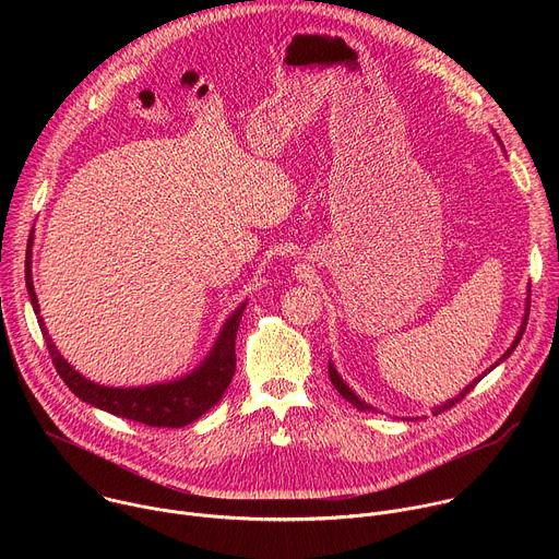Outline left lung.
I'll use <instances>...</instances> for the list:
<instances>
[{"instance_id": "8db88e82", "label": "left lung", "mask_w": 559, "mask_h": 559, "mask_svg": "<svg viewBox=\"0 0 559 559\" xmlns=\"http://www.w3.org/2000/svg\"><path fill=\"white\" fill-rule=\"evenodd\" d=\"M528 292H531V289H528ZM528 302H531V298H528ZM526 321H528V311L524 313V321H522V325H520V332H518V336H515L513 345H511V347H509V349L504 352V356H502V358H500V360H498L496 365H500L502 360H507V358H509V356L513 354V349H515V347H518V343L522 341V334H524V330H526ZM496 365H493V367H496ZM493 367H491V369H493ZM491 369H487V371H491ZM487 371H485V373H487ZM485 373H483V376H485ZM483 376H477V378H475V380H473L471 384H466V386H464V389H462V391H460V393H457L455 397H451V401H447L444 405L436 407V409H433V414L438 416V414H442V412L451 409L453 405H457V403L462 401V397H464L466 393H471V389H473V386H475L477 382H480V380H483ZM330 380H332V384L336 386V391H338V393H341V395L345 397V401H349V403H352V405H354V407H356L358 412H373V407H369L367 403H362V401H360V397H358V395H356V393H354V391H352V389H349V386L345 384V380H343V378L338 376V371H336V367H334L332 362H330Z\"/></svg>"}]
</instances>
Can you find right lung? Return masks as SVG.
Returning <instances> with one entry per match:
<instances>
[{
  "label": "right lung",
  "mask_w": 559,
  "mask_h": 559,
  "mask_svg": "<svg viewBox=\"0 0 559 559\" xmlns=\"http://www.w3.org/2000/svg\"><path fill=\"white\" fill-rule=\"evenodd\" d=\"M31 248H33V234L28 238V248H26V287H28L33 309L35 313H39V302L35 296L33 274H31ZM243 309H246V302H241L234 309V313L225 321L212 352L192 373L179 380L162 382V384L126 386V389L97 384L84 378L79 371H74L52 345V338L48 336L41 316L37 318V323L44 334V341L57 373L76 397H82L84 403L126 420L143 423L147 427L179 429L194 423L207 409H212L223 397L225 389L229 386L236 369V349H234L236 332H238V323H241Z\"/></svg>",
  "instance_id": "right-lung-1"
}]
</instances>
